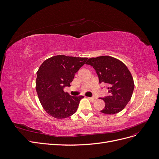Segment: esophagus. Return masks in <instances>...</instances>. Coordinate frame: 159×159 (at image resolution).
I'll return each instance as SVG.
<instances>
[{"instance_id": "obj_1", "label": "esophagus", "mask_w": 159, "mask_h": 159, "mask_svg": "<svg viewBox=\"0 0 159 159\" xmlns=\"http://www.w3.org/2000/svg\"><path fill=\"white\" fill-rule=\"evenodd\" d=\"M88 98H89V99H90V100L91 102H95V101L96 100V99H97V98H95V97H92V98H90V97H89Z\"/></svg>"}]
</instances>
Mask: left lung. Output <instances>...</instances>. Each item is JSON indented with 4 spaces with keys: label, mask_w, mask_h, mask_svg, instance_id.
Masks as SVG:
<instances>
[{
    "label": "left lung",
    "mask_w": 159,
    "mask_h": 159,
    "mask_svg": "<svg viewBox=\"0 0 159 159\" xmlns=\"http://www.w3.org/2000/svg\"><path fill=\"white\" fill-rule=\"evenodd\" d=\"M86 64L96 70L99 83L107 86L109 95L102 98L105 105L101 112L107 115L119 113L130 100L134 89L133 77L126 65L108 56L91 57Z\"/></svg>",
    "instance_id": "obj_1"
}]
</instances>
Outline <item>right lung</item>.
<instances>
[{"label": "right lung", "mask_w": 159, "mask_h": 159, "mask_svg": "<svg viewBox=\"0 0 159 159\" xmlns=\"http://www.w3.org/2000/svg\"><path fill=\"white\" fill-rule=\"evenodd\" d=\"M88 57L58 55L45 60L37 73L36 90L46 112L56 119L73 115L84 96H72L63 91L70 86L75 74L83 66Z\"/></svg>", "instance_id": "1"}]
</instances>
